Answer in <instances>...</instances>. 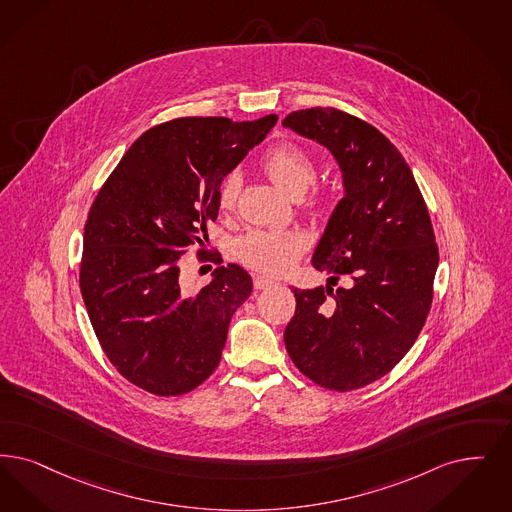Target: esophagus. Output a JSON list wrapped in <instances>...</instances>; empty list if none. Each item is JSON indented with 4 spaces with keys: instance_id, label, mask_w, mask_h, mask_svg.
I'll use <instances>...</instances> for the list:
<instances>
[{
    "instance_id": "34e87169",
    "label": "esophagus",
    "mask_w": 512,
    "mask_h": 512,
    "mask_svg": "<svg viewBox=\"0 0 512 512\" xmlns=\"http://www.w3.org/2000/svg\"><path fill=\"white\" fill-rule=\"evenodd\" d=\"M276 282L274 280H268L265 276H255L253 278V286L255 289H266V287L274 286Z\"/></svg>"
}]
</instances>
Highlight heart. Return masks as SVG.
I'll use <instances>...</instances> for the list:
<instances>
[{
	"mask_svg": "<svg viewBox=\"0 0 512 512\" xmlns=\"http://www.w3.org/2000/svg\"><path fill=\"white\" fill-rule=\"evenodd\" d=\"M263 169L270 181L291 198H301L316 179V162L307 148L297 143L274 144L263 156ZM240 175H228L219 188V209L230 213L240 194ZM329 204L328 194L314 192L308 200L310 211H322ZM307 242L295 232L251 230L236 244V255L244 265L263 274H284L305 253Z\"/></svg>",
	"mask_w": 512,
	"mask_h": 512,
	"instance_id": "b5f03b06",
	"label": "heart"
}]
</instances>
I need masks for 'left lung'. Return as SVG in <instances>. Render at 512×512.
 <instances>
[{
  "instance_id": "1",
  "label": "left lung",
  "mask_w": 512,
  "mask_h": 512,
  "mask_svg": "<svg viewBox=\"0 0 512 512\" xmlns=\"http://www.w3.org/2000/svg\"><path fill=\"white\" fill-rule=\"evenodd\" d=\"M282 125L326 146L345 186L312 255L328 286L293 289L287 354L324 389H362L406 356L429 316L438 268L429 209L404 156L368 122L318 106Z\"/></svg>"
}]
</instances>
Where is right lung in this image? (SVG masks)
<instances>
[{"label": "right lung", "mask_w": 512, "mask_h": 512, "mask_svg": "<svg viewBox=\"0 0 512 512\" xmlns=\"http://www.w3.org/2000/svg\"><path fill=\"white\" fill-rule=\"evenodd\" d=\"M177 118L143 133L110 173L83 232L80 287L112 366L135 387L181 396L221 362L230 318L251 295L242 266L215 268L207 286L183 287L179 261L219 215L226 175L276 125ZM215 263H223L221 255Z\"/></svg>", "instance_id": "right-lung-1"}]
</instances>
